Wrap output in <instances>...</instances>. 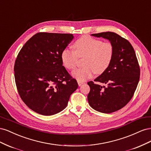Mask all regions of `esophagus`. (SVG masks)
Wrapping results in <instances>:
<instances>
[{
  "label": "esophagus",
  "mask_w": 151,
  "mask_h": 151,
  "mask_svg": "<svg viewBox=\"0 0 151 151\" xmlns=\"http://www.w3.org/2000/svg\"><path fill=\"white\" fill-rule=\"evenodd\" d=\"M77 83H78L79 86H81L82 84H84V82H82V81H79V80H77Z\"/></svg>",
  "instance_id": "1"
}]
</instances>
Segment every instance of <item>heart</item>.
Masks as SVG:
<instances>
[{
    "label": "heart",
    "instance_id": "b5f03b06",
    "mask_svg": "<svg viewBox=\"0 0 151 151\" xmlns=\"http://www.w3.org/2000/svg\"><path fill=\"white\" fill-rule=\"evenodd\" d=\"M74 51L63 49L60 54L63 66L69 70H74L79 58L85 57L83 68L73 72L76 79L84 81L96 72L102 74L110 65L114 54V47L110 42H102L89 36H83L73 44Z\"/></svg>",
    "mask_w": 151,
    "mask_h": 151
}]
</instances>
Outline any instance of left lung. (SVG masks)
Instances as JSON below:
<instances>
[{
	"instance_id": "1",
	"label": "left lung",
	"mask_w": 151,
	"mask_h": 151,
	"mask_svg": "<svg viewBox=\"0 0 151 151\" xmlns=\"http://www.w3.org/2000/svg\"><path fill=\"white\" fill-rule=\"evenodd\" d=\"M109 40L114 54L107 69L94 81L106 84L103 86L89 81L88 99L95 110L111 113L119 110L133 97L140 79V67L135 50L125 38L113 32L91 35Z\"/></svg>"
}]
</instances>
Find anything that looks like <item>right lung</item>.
Masks as SVG:
<instances>
[{"label": "right lung", "mask_w": 151, "mask_h": 151, "mask_svg": "<svg viewBox=\"0 0 151 151\" xmlns=\"http://www.w3.org/2000/svg\"><path fill=\"white\" fill-rule=\"evenodd\" d=\"M73 38L72 34L41 32L27 41L17 55L14 70L18 93L40 115L62 111L78 88L60 59L62 51Z\"/></svg>", "instance_id": "obj_1"}]
</instances>
